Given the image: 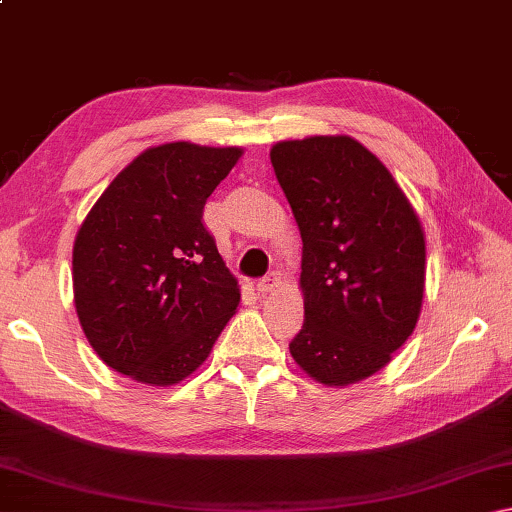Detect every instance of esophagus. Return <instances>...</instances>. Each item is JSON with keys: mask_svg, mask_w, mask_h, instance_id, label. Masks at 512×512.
<instances>
[{"mask_svg": "<svg viewBox=\"0 0 512 512\" xmlns=\"http://www.w3.org/2000/svg\"><path fill=\"white\" fill-rule=\"evenodd\" d=\"M284 284V277H282V273L280 271H273V273H268L266 277H262V280L257 282V291L262 293V296H268V293H273V291H277Z\"/></svg>", "mask_w": 512, "mask_h": 512, "instance_id": "obj_1", "label": "esophagus"}]
</instances>
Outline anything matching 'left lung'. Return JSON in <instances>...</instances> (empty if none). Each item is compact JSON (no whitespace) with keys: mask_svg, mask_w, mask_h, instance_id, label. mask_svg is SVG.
I'll use <instances>...</instances> for the list:
<instances>
[{"mask_svg":"<svg viewBox=\"0 0 512 512\" xmlns=\"http://www.w3.org/2000/svg\"><path fill=\"white\" fill-rule=\"evenodd\" d=\"M271 162L302 237L305 325L289 343L323 386L375 375L413 334L427 246L409 198L350 135L273 144Z\"/></svg>","mask_w":512,"mask_h":512,"instance_id":"obj_1","label":"left lung"}]
</instances>
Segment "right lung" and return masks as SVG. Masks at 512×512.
I'll use <instances>...</instances> for the list:
<instances>
[{
	"mask_svg": "<svg viewBox=\"0 0 512 512\" xmlns=\"http://www.w3.org/2000/svg\"><path fill=\"white\" fill-rule=\"evenodd\" d=\"M239 146L169 142L142 151L76 232V316L97 357L146 386H173L210 357L241 291L203 207Z\"/></svg>",
	"mask_w": 512,
	"mask_h": 512,
	"instance_id": "add662e5",
	"label": "right lung"
}]
</instances>
